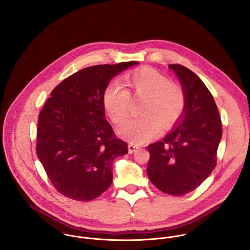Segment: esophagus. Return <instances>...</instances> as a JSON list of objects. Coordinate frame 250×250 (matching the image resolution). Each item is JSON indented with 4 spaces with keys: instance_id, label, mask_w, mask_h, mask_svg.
I'll use <instances>...</instances> for the list:
<instances>
[{
    "instance_id": "obj_1",
    "label": "esophagus",
    "mask_w": 250,
    "mask_h": 250,
    "mask_svg": "<svg viewBox=\"0 0 250 250\" xmlns=\"http://www.w3.org/2000/svg\"><path fill=\"white\" fill-rule=\"evenodd\" d=\"M128 149H129V154H133V153H135L136 151H138V150L140 149V147L137 146V145H135V144H133V143H130V144L128 145Z\"/></svg>"
}]
</instances>
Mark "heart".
<instances>
[{"mask_svg": "<svg viewBox=\"0 0 250 250\" xmlns=\"http://www.w3.org/2000/svg\"><path fill=\"white\" fill-rule=\"evenodd\" d=\"M126 82L135 98H145L142 118L131 119L118 131L124 140L143 144L157 137L162 125L171 127L182 116L186 107L183 88L154 68L144 67L127 75ZM103 104L109 118L117 125L130 115L132 96L128 89L109 83L103 95Z\"/></svg>", "mask_w": 250, "mask_h": 250, "instance_id": "heart-1", "label": "heart"}]
</instances>
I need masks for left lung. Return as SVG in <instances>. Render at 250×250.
<instances>
[{
    "label": "left lung",
    "mask_w": 250,
    "mask_h": 250,
    "mask_svg": "<svg viewBox=\"0 0 250 250\" xmlns=\"http://www.w3.org/2000/svg\"><path fill=\"white\" fill-rule=\"evenodd\" d=\"M168 67L178 77L186 107L172 131L148 145L147 175L163 192L181 196L199 187L214 170L222 129L214 98L200 78L181 64Z\"/></svg>",
    "instance_id": "8db88e82"
}]
</instances>
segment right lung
I'll use <instances>...</instances> for the list:
<instances>
[{"instance_id": "right-lung-1", "label": "right lung", "mask_w": 250, "mask_h": 250, "mask_svg": "<svg viewBox=\"0 0 250 250\" xmlns=\"http://www.w3.org/2000/svg\"><path fill=\"white\" fill-rule=\"evenodd\" d=\"M136 64H100L76 72L53 89L41 109L36 154L62 195L86 202L110 186L113 161L128 153V145L106 120L103 95L111 78Z\"/></svg>"}]
</instances>
